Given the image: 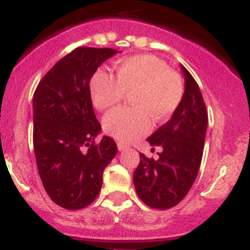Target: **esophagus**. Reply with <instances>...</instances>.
Masks as SVG:
<instances>
[{"instance_id": "esophagus-1", "label": "esophagus", "mask_w": 250, "mask_h": 250, "mask_svg": "<svg viewBox=\"0 0 250 250\" xmlns=\"http://www.w3.org/2000/svg\"><path fill=\"white\" fill-rule=\"evenodd\" d=\"M118 150H125V149H127V146L125 145H123V143H118Z\"/></svg>"}]
</instances>
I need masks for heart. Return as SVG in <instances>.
<instances>
[{
  "instance_id": "b5f03b06",
  "label": "heart",
  "mask_w": 250,
  "mask_h": 250,
  "mask_svg": "<svg viewBox=\"0 0 250 250\" xmlns=\"http://www.w3.org/2000/svg\"><path fill=\"white\" fill-rule=\"evenodd\" d=\"M114 71L116 78L104 69L96 72L89 82V92L92 103L100 111L112 108L129 93L132 107L116 109L103 118L104 130L117 141H136L148 133L152 120L167 122L181 105L183 80L156 56L122 58L116 62Z\"/></svg>"
}]
</instances>
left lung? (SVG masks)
I'll return each instance as SVG.
<instances>
[{"mask_svg":"<svg viewBox=\"0 0 250 250\" xmlns=\"http://www.w3.org/2000/svg\"><path fill=\"white\" fill-rule=\"evenodd\" d=\"M182 67L186 81L184 97L178 109L166 125L147 141L159 146V158L139 154L133 183L141 201L154 209L177 206L192 188L201 167L208 112L201 89L188 69Z\"/></svg>","mask_w":250,"mask_h":250,"instance_id":"1","label":"left lung"}]
</instances>
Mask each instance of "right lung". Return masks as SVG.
Listing matches in <instances>:
<instances>
[{"label": "right lung", "instance_id": "right-lung-1", "mask_svg": "<svg viewBox=\"0 0 250 250\" xmlns=\"http://www.w3.org/2000/svg\"><path fill=\"white\" fill-rule=\"evenodd\" d=\"M112 48L77 47L40 81L33 94V148L42 184L57 206L77 210L102 188L103 170L116 142L94 139L101 125L92 107L89 82Z\"/></svg>", "mask_w": 250, "mask_h": 250}]
</instances>
